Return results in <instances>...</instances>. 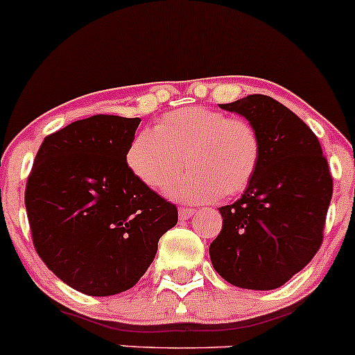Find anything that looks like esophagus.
<instances>
[{"label": "esophagus", "mask_w": 355, "mask_h": 355, "mask_svg": "<svg viewBox=\"0 0 355 355\" xmlns=\"http://www.w3.org/2000/svg\"><path fill=\"white\" fill-rule=\"evenodd\" d=\"M195 214V210H193V208H179V218H181V220H186V218H189L191 217V215Z\"/></svg>", "instance_id": "1"}]
</instances>
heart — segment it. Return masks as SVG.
I'll return each instance as SVG.
<instances>
[{
    "mask_svg": "<svg viewBox=\"0 0 355 355\" xmlns=\"http://www.w3.org/2000/svg\"><path fill=\"white\" fill-rule=\"evenodd\" d=\"M261 159L258 131L246 119L229 118L202 105L171 111L133 138L126 162L133 176L159 189L181 171L188 173L167 189V195L191 203L239 195L257 174Z\"/></svg>",
    "mask_w": 355,
    "mask_h": 355,
    "instance_id": "b5f03b06",
    "label": "heart"
}]
</instances>
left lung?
<instances>
[{"instance_id": "8db88e82", "label": "left lung", "mask_w": 355, "mask_h": 355, "mask_svg": "<svg viewBox=\"0 0 355 355\" xmlns=\"http://www.w3.org/2000/svg\"><path fill=\"white\" fill-rule=\"evenodd\" d=\"M218 105L253 124L261 159L243 196L218 208L211 265L236 287L279 288L320 250L334 179L316 135L279 101L253 94Z\"/></svg>"}]
</instances>
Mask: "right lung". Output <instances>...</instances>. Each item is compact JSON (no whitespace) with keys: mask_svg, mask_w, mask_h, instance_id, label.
<instances>
[{"mask_svg":"<svg viewBox=\"0 0 355 355\" xmlns=\"http://www.w3.org/2000/svg\"><path fill=\"white\" fill-rule=\"evenodd\" d=\"M140 118L96 114L44 138L25 188L32 241L47 268L87 295L128 291L147 272L178 208L133 176Z\"/></svg>","mask_w":355,"mask_h":355,"instance_id":"add662e5","label":"right lung"}]
</instances>
